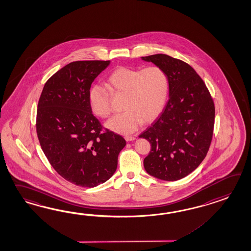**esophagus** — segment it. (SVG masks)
<instances>
[{"instance_id": "esophagus-1", "label": "esophagus", "mask_w": 251, "mask_h": 251, "mask_svg": "<svg viewBox=\"0 0 251 251\" xmlns=\"http://www.w3.org/2000/svg\"><path fill=\"white\" fill-rule=\"evenodd\" d=\"M125 139H126V141H127V142H130V141H134L135 139V137L134 136H131V135H126Z\"/></svg>"}]
</instances>
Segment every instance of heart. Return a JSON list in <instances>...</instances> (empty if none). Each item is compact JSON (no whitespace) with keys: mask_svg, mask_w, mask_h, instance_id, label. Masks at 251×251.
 Returning a JSON list of instances; mask_svg holds the SVG:
<instances>
[{"mask_svg":"<svg viewBox=\"0 0 251 251\" xmlns=\"http://www.w3.org/2000/svg\"><path fill=\"white\" fill-rule=\"evenodd\" d=\"M106 84L112 93L125 95V111L105 124L107 128L117 134H133L143 122L155 120L163 112L169 93V77L159 66L144 69L119 66L111 72ZM88 100L96 116L101 118L110 116V96L106 88L95 85L89 90Z\"/></svg>","mask_w":251,"mask_h":251,"instance_id":"1","label":"heart"}]
</instances>
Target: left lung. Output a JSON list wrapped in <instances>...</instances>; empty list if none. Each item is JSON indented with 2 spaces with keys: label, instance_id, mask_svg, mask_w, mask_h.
Wrapping results in <instances>:
<instances>
[{
  "label": "left lung",
  "instance_id": "obj_1",
  "mask_svg": "<svg viewBox=\"0 0 251 251\" xmlns=\"http://www.w3.org/2000/svg\"><path fill=\"white\" fill-rule=\"evenodd\" d=\"M142 58L166 71L170 96L161 115L139 135L151 145L144 166L161 180L177 181L207 155L214 128V102L202 78L186 62L165 54Z\"/></svg>",
  "mask_w": 251,
  "mask_h": 251
}]
</instances>
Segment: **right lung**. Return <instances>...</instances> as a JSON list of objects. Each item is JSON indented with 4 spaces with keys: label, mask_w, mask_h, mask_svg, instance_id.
I'll list each match as a JSON object with an SVG mask.
<instances>
[{
    "label": "right lung",
    "mask_w": 251,
    "mask_h": 251,
    "mask_svg": "<svg viewBox=\"0 0 251 251\" xmlns=\"http://www.w3.org/2000/svg\"><path fill=\"white\" fill-rule=\"evenodd\" d=\"M109 60L66 65L44 85L38 103L36 131L54 170L77 186H98L117 168L126 146L121 135L103 127L92 114L88 94Z\"/></svg>",
    "instance_id": "add662e5"
}]
</instances>
